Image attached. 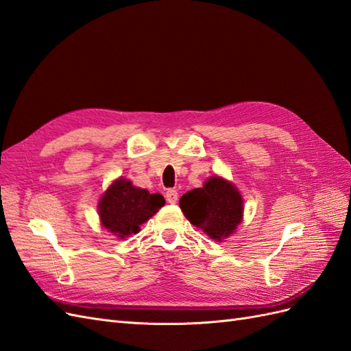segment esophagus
Instances as JSON below:
<instances>
[{
    "label": "esophagus",
    "instance_id": "34e87169",
    "mask_svg": "<svg viewBox=\"0 0 351 351\" xmlns=\"http://www.w3.org/2000/svg\"><path fill=\"white\" fill-rule=\"evenodd\" d=\"M166 200L170 204H175L178 202V191L176 190H167L166 191Z\"/></svg>",
    "mask_w": 351,
    "mask_h": 351
}]
</instances>
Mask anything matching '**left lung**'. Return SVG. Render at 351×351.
Returning a JSON list of instances; mask_svg holds the SVG:
<instances>
[{
  "mask_svg": "<svg viewBox=\"0 0 351 351\" xmlns=\"http://www.w3.org/2000/svg\"><path fill=\"white\" fill-rule=\"evenodd\" d=\"M179 206L194 227L215 240L232 234L243 215V200L236 186L219 176L210 178L203 188L185 193Z\"/></svg>",
  "mask_w": 351,
  "mask_h": 351,
  "instance_id": "left-lung-1",
  "label": "left lung"
}]
</instances>
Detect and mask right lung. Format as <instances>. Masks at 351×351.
<instances>
[{"label":"right lung","instance_id":"obj_1","mask_svg":"<svg viewBox=\"0 0 351 351\" xmlns=\"http://www.w3.org/2000/svg\"><path fill=\"white\" fill-rule=\"evenodd\" d=\"M166 200L160 194H149L147 190L133 186L130 181H115L99 202V217L102 226L124 239L139 231V226L165 206Z\"/></svg>","mask_w":351,"mask_h":351}]
</instances>
